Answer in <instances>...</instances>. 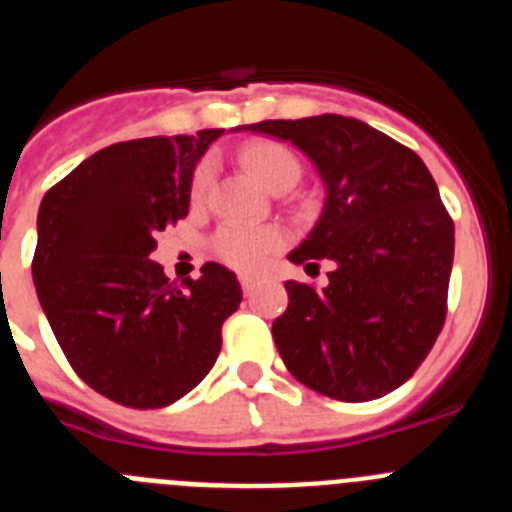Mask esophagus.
Instances as JSON below:
<instances>
[{
	"label": "esophagus",
	"instance_id": "obj_1",
	"mask_svg": "<svg viewBox=\"0 0 512 512\" xmlns=\"http://www.w3.org/2000/svg\"><path fill=\"white\" fill-rule=\"evenodd\" d=\"M256 284H259V277H256V274H241V287L246 295H251L253 289H256Z\"/></svg>",
	"mask_w": 512,
	"mask_h": 512
}]
</instances>
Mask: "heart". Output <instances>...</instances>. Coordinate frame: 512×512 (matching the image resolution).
Returning a JSON list of instances; mask_svg holds the SVG:
<instances>
[{
  "instance_id": "b5f03b06",
  "label": "heart",
  "mask_w": 512,
  "mask_h": 512,
  "mask_svg": "<svg viewBox=\"0 0 512 512\" xmlns=\"http://www.w3.org/2000/svg\"><path fill=\"white\" fill-rule=\"evenodd\" d=\"M243 166L248 174L261 184V187L271 189L279 182H297L300 179V161L289 148L271 143V140H256L248 143L241 153ZM207 169L197 171L194 179V194H202L207 187ZM284 243V235L274 228H251V225L230 223L225 225L215 238V251L225 264L235 266V269H259L271 253L277 251Z\"/></svg>"
}]
</instances>
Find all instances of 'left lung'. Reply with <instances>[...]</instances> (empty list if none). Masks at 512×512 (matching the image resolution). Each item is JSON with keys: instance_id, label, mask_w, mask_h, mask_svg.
<instances>
[{"instance_id": "8db88e82", "label": "left lung", "mask_w": 512, "mask_h": 512, "mask_svg": "<svg viewBox=\"0 0 512 512\" xmlns=\"http://www.w3.org/2000/svg\"><path fill=\"white\" fill-rule=\"evenodd\" d=\"M238 133L289 140L325 189L320 217L292 264L333 261L328 287L284 282L271 325L292 377L343 402L377 400L408 382L446 320L454 223L418 153L343 115L264 120Z\"/></svg>"}]
</instances>
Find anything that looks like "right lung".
<instances>
[{
	"instance_id": "add662e5",
	"label": "right lung",
	"mask_w": 512,
	"mask_h": 512,
	"mask_svg": "<svg viewBox=\"0 0 512 512\" xmlns=\"http://www.w3.org/2000/svg\"><path fill=\"white\" fill-rule=\"evenodd\" d=\"M223 128L115 143L81 161L38 210L33 282L74 372L128 408H166L215 364L243 300L225 266L169 282L156 233L189 212L192 176Z\"/></svg>"
}]
</instances>
